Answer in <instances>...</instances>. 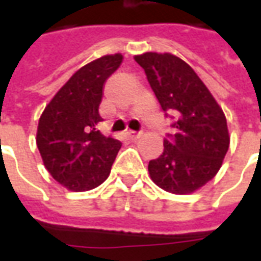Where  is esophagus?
<instances>
[{
    "label": "esophagus",
    "instance_id": "obj_1",
    "mask_svg": "<svg viewBox=\"0 0 261 261\" xmlns=\"http://www.w3.org/2000/svg\"><path fill=\"white\" fill-rule=\"evenodd\" d=\"M127 136H128V138H130V140H133V141H134V140H138V138L141 137V133H136V131H128V133H127Z\"/></svg>",
    "mask_w": 261,
    "mask_h": 261
}]
</instances>
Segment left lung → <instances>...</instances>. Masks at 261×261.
<instances>
[{
	"instance_id": "8db88e82",
	"label": "left lung",
	"mask_w": 261,
	"mask_h": 261,
	"mask_svg": "<svg viewBox=\"0 0 261 261\" xmlns=\"http://www.w3.org/2000/svg\"><path fill=\"white\" fill-rule=\"evenodd\" d=\"M164 112L175 119V134L164 140V152L149 161L152 181L173 194H190L218 173L229 148L226 119L194 69L170 53L134 57Z\"/></svg>"
}]
</instances>
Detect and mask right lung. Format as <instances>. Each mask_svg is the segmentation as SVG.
<instances>
[{"mask_svg":"<svg viewBox=\"0 0 261 261\" xmlns=\"http://www.w3.org/2000/svg\"><path fill=\"white\" fill-rule=\"evenodd\" d=\"M123 61L121 54L103 56L75 72L43 110L36 144L43 164L60 185L71 192L100 186L121 142L105 137L96 125L102 121L99 105L103 85Z\"/></svg>","mask_w":261,"mask_h":261,"instance_id":"add662e5","label":"right lung"}]
</instances>
